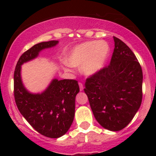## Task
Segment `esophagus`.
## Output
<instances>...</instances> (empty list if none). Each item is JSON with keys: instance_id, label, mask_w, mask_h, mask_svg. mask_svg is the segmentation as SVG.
Returning <instances> with one entry per match:
<instances>
[{"instance_id": "1", "label": "esophagus", "mask_w": 156, "mask_h": 156, "mask_svg": "<svg viewBox=\"0 0 156 156\" xmlns=\"http://www.w3.org/2000/svg\"><path fill=\"white\" fill-rule=\"evenodd\" d=\"M78 85H79V87H80V90L82 91L83 90H84V86H83V84L82 83L79 82L78 83Z\"/></svg>"}]
</instances>
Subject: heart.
Listing matches in <instances>:
<instances>
[{
	"mask_svg": "<svg viewBox=\"0 0 156 156\" xmlns=\"http://www.w3.org/2000/svg\"><path fill=\"white\" fill-rule=\"evenodd\" d=\"M109 54L110 48L107 42L91 41L72 49L66 60L72 66H80L81 73L90 76L104 67Z\"/></svg>",
	"mask_w": 156,
	"mask_h": 156,
	"instance_id": "heart-1",
	"label": "heart"
}]
</instances>
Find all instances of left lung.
I'll return each instance as SVG.
<instances>
[{
	"instance_id": "left-lung-1",
	"label": "left lung",
	"mask_w": 156,
	"mask_h": 156,
	"mask_svg": "<svg viewBox=\"0 0 156 156\" xmlns=\"http://www.w3.org/2000/svg\"><path fill=\"white\" fill-rule=\"evenodd\" d=\"M109 65L86 79L84 92L98 123L119 131L131 122L142 103L143 72L134 53L113 37Z\"/></svg>"
}]
</instances>
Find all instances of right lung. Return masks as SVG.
I'll list each match as a JSON object with an SVG mask.
<instances>
[{
	"mask_svg": "<svg viewBox=\"0 0 156 156\" xmlns=\"http://www.w3.org/2000/svg\"><path fill=\"white\" fill-rule=\"evenodd\" d=\"M58 43L50 41L31 47L20 56L14 72V97L19 111L34 130L50 138L60 137L72 125L75 97L79 92L78 81L55 78L41 94H31L22 81L21 66L37 57L42 50Z\"/></svg>",
	"mask_w": 156,
	"mask_h": 156,
	"instance_id": "right-lung-1",
	"label": "right lung"
}]
</instances>
